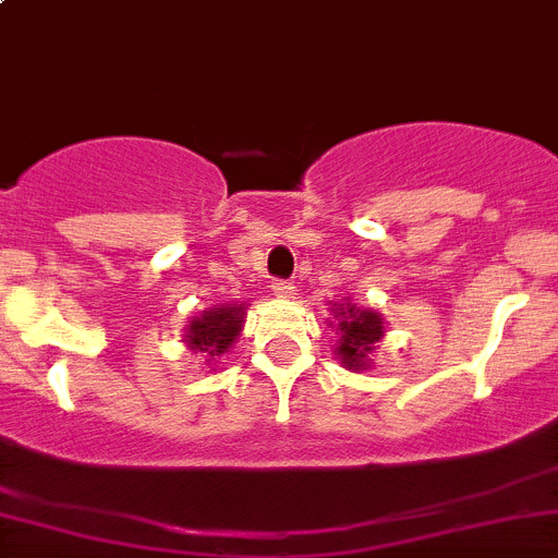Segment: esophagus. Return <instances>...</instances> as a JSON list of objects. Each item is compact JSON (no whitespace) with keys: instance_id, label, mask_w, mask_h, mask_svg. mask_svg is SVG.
Listing matches in <instances>:
<instances>
[{"instance_id":"esophagus-1","label":"esophagus","mask_w":558,"mask_h":558,"mask_svg":"<svg viewBox=\"0 0 558 558\" xmlns=\"http://www.w3.org/2000/svg\"><path fill=\"white\" fill-rule=\"evenodd\" d=\"M272 294L280 296V300H289L294 294V283L291 280H272Z\"/></svg>"}]
</instances>
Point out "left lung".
Masks as SVG:
<instances>
[{
	"mask_svg": "<svg viewBox=\"0 0 558 558\" xmlns=\"http://www.w3.org/2000/svg\"><path fill=\"white\" fill-rule=\"evenodd\" d=\"M340 318L337 324V335H340V353L342 364L348 369L367 367V356L375 351V342L384 337V318L373 311H356L353 305L340 307L335 315Z\"/></svg>",
	"mask_w": 558,
	"mask_h": 558,
	"instance_id": "1",
	"label": "left lung"
}]
</instances>
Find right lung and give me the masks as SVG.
I'll return each instance as SVG.
<instances>
[{
	"mask_svg": "<svg viewBox=\"0 0 558 558\" xmlns=\"http://www.w3.org/2000/svg\"><path fill=\"white\" fill-rule=\"evenodd\" d=\"M243 311L245 307H213L202 313V318L191 320L189 335H185L191 351L205 353V356L227 353V348L238 340L243 329Z\"/></svg>",
	"mask_w": 558,
	"mask_h": 558,
	"instance_id": "add662e5",
	"label": "right lung"
}]
</instances>
